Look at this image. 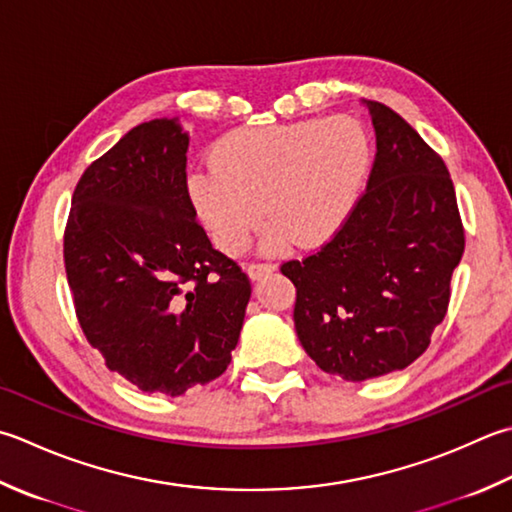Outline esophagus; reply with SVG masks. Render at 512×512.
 Segmentation results:
<instances>
[{
	"label": "esophagus",
	"instance_id": "obj_1",
	"mask_svg": "<svg viewBox=\"0 0 512 512\" xmlns=\"http://www.w3.org/2000/svg\"><path fill=\"white\" fill-rule=\"evenodd\" d=\"M273 270H275L273 264H248L246 273H248L250 279H253V282H257V279L270 275V273H273Z\"/></svg>",
	"mask_w": 512,
	"mask_h": 512
}]
</instances>
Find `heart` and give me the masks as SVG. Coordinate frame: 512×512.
Instances as JSON below:
<instances>
[{"label":"heart","instance_id":"obj_1","mask_svg":"<svg viewBox=\"0 0 512 512\" xmlns=\"http://www.w3.org/2000/svg\"><path fill=\"white\" fill-rule=\"evenodd\" d=\"M210 157L190 170V202L215 246L235 255L264 215L268 248L333 239L364 193L373 146L359 119L339 115L235 128Z\"/></svg>","mask_w":512,"mask_h":512}]
</instances>
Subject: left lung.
<instances>
[{"instance_id":"1","label":"left lung","mask_w":512,"mask_h":512,"mask_svg":"<svg viewBox=\"0 0 512 512\" xmlns=\"http://www.w3.org/2000/svg\"><path fill=\"white\" fill-rule=\"evenodd\" d=\"M377 153L346 226L282 273L308 357L346 382L402 370L424 353L450 299L464 228L448 168L395 110L362 99Z\"/></svg>"}]
</instances>
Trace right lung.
Here are the masks:
<instances>
[{"label": "right lung", "instance_id": "obj_1", "mask_svg": "<svg viewBox=\"0 0 512 512\" xmlns=\"http://www.w3.org/2000/svg\"><path fill=\"white\" fill-rule=\"evenodd\" d=\"M179 117L135 126L86 168L64 262L75 310L106 366L146 393L184 395L224 373L250 282L197 224Z\"/></svg>", "mask_w": 512, "mask_h": 512}]
</instances>
